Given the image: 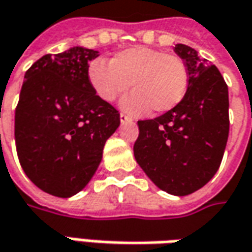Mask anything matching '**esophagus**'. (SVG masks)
<instances>
[{"label":"esophagus","instance_id":"1","mask_svg":"<svg viewBox=\"0 0 252 252\" xmlns=\"http://www.w3.org/2000/svg\"><path fill=\"white\" fill-rule=\"evenodd\" d=\"M120 121H121V123L124 124V123H131L132 120H131V117H128L126 114H124V113H121V114H120Z\"/></svg>","mask_w":252,"mask_h":252}]
</instances>
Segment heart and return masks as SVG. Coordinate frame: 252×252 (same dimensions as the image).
I'll use <instances>...</instances> for the list:
<instances>
[{"label":"heart","mask_w":252,"mask_h":252,"mask_svg":"<svg viewBox=\"0 0 252 252\" xmlns=\"http://www.w3.org/2000/svg\"><path fill=\"white\" fill-rule=\"evenodd\" d=\"M88 76L93 91L104 101H113L132 85L134 92L121 100V107L141 116L152 109L156 114L173 110L186 97L188 69L181 58L161 50L132 47L103 60L92 61Z\"/></svg>","instance_id":"heart-1"}]
</instances>
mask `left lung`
I'll use <instances>...</instances> for the list:
<instances>
[{
  "mask_svg": "<svg viewBox=\"0 0 252 252\" xmlns=\"http://www.w3.org/2000/svg\"><path fill=\"white\" fill-rule=\"evenodd\" d=\"M188 69L186 97L153 120L138 121L134 156L155 186L171 195L195 192L215 176L229 138V91L219 69L194 48L176 44Z\"/></svg>",
  "mask_w": 252,
  "mask_h": 252,
  "instance_id": "1",
  "label": "left lung"
}]
</instances>
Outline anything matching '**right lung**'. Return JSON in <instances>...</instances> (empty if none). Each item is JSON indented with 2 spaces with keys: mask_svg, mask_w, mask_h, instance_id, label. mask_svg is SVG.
I'll list each match as a JSON object with an SVG mask.
<instances>
[{
  "mask_svg": "<svg viewBox=\"0 0 252 252\" xmlns=\"http://www.w3.org/2000/svg\"><path fill=\"white\" fill-rule=\"evenodd\" d=\"M96 57L99 51L72 47L43 56L25 74L15 110L16 152L32 183L54 196L86 187L120 126V113L89 81Z\"/></svg>",
  "mask_w": 252,
  "mask_h": 252,
  "instance_id": "add662e5",
  "label": "right lung"
}]
</instances>
